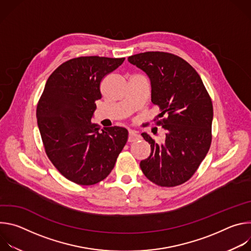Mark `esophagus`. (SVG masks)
Instances as JSON below:
<instances>
[{
  "label": "esophagus",
  "mask_w": 251,
  "mask_h": 251,
  "mask_svg": "<svg viewBox=\"0 0 251 251\" xmlns=\"http://www.w3.org/2000/svg\"><path fill=\"white\" fill-rule=\"evenodd\" d=\"M140 138L139 134L137 131L135 130H129V137H128V141L129 142H134L136 140H138Z\"/></svg>",
  "instance_id": "esophagus-1"
}]
</instances>
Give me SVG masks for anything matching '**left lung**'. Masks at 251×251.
I'll return each instance as SVG.
<instances>
[{"label": "left lung", "mask_w": 251, "mask_h": 251, "mask_svg": "<svg viewBox=\"0 0 251 251\" xmlns=\"http://www.w3.org/2000/svg\"><path fill=\"white\" fill-rule=\"evenodd\" d=\"M151 82V100L160 107L157 125L166 131L163 143L142 133L151 144L150 156L140 168L161 187L182 185L196 173L211 143V99L195 68L169 52L147 51L128 57Z\"/></svg>", "instance_id": "left-lung-1"}]
</instances>
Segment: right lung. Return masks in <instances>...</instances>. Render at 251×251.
<instances>
[{
    "mask_svg": "<svg viewBox=\"0 0 251 251\" xmlns=\"http://www.w3.org/2000/svg\"><path fill=\"white\" fill-rule=\"evenodd\" d=\"M124 59L80 56L63 62L49 77L38 103L46 153L58 172L75 184L90 186L104 180L127 142L126 128L101 129L91 122L102 79Z\"/></svg>",
    "mask_w": 251,
    "mask_h": 251,
    "instance_id": "right-lung-1",
    "label": "right lung"
}]
</instances>
